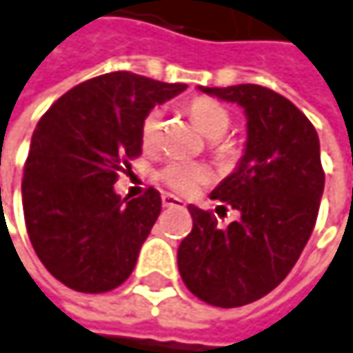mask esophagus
<instances>
[{
	"label": "esophagus",
	"mask_w": 353,
	"mask_h": 353,
	"mask_svg": "<svg viewBox=\"0 0 353 353\" xmlns=\"http://www.w3.org/2000/svg\"><path fill=\"white\" fill-rule=\"evenodd\" d=\"M161 202H163V206H179V208H183V206H185V202H183L181 198L174 196V194H163Z\"/></svg>",
	"instance_id": "34e87169"
}]
</instances>
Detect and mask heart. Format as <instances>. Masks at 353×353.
Segmentation results:
<instances>
[{"label":"heart","mask_w":353,"mask_h":353,"mask_svg":"<svg viewBox=\"0 0 353 353\" xmlns=\"http://www.w3.org/2000/svg\"><path fill=\"white\" fill-rule=\"evenodd\" d=\"M190 116L196 122V126L210 139H216L212 143V147L221 153L227 155L229 153V145H225L221 141V137L229 130L231 126V114L227 112V108L221 106L219 102L210 100V98H196L190 104ZM161 124H163V110L161 108H153L147 112V116L143 118L141 124V141L145 149H155L159 143V132H161ZM161 181L174 190L177 194H192L196 192L202 183L208 181V170L204 165L198 163H183V161H174L168 163L161 170Z\"/></svg>","instance_id":"obj_1"}]
</instances>
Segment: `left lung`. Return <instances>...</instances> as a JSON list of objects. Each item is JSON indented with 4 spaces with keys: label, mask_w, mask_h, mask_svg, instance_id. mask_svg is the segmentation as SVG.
Returning a JSON list of instances; mask_svg holds the SVG:
<instances>
[{
    "label": "left lung",
    "mask_w": 353,
    "mask_h": 353,
    "mask_svg": "<svg viewBox=\"0 0 353 353\" xmlns=\"http://www.w3.org/2000/svg\"><path fill=\"white\" fill-rule=\"evenodd\" d=\"M198 90L247 116L245 153L210 194L239 219L219 229L212 212L190 204L194 227L177 268L194 296L233 309L272 292L294 268L315 229L325 174L315 126L284 96L253 83Z\"/></svg>",
    "instance_id": "left-lung-1"
}]
</instances>
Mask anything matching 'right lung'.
I'll return each mask as SVG.
<instances>
[{
  "label": "right lung",
  "mask_w": 353,
  "mask_h": 353,
  "mask_svg": "<svg viewBox=\"0 0 353 353\" xmlns=\"http://www.w3.org/2000/svg\"><path fill=\"white\" fill-rule=\"evenodd\" d=\"M185 90L128 71L88 79L61 96L38 120L22 179L30 243L65 286L100 294L134 270L161 196L114 192L118 172L141 155V124L155 104Z\"/></svg>",
  "instance_id": "add662e5"
}]
</instances>
